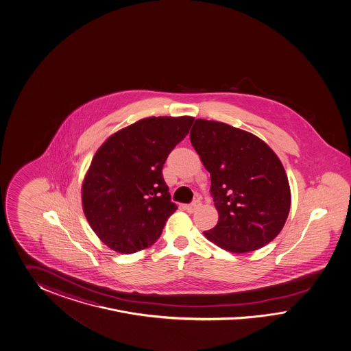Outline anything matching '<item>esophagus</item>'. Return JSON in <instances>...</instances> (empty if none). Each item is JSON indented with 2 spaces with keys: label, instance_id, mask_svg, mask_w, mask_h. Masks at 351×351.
<instances>
[{
  "label": "esophagus",
  "instance_id": "34e87169",
  "mask_svg": "<svg viewBox=\"0 0 351 351\" xmlns=\"http://www.w3.org/2000/svg\"><path fill=\"white\" fill-rule=\"evenodd\" d=\"M199 207H201V202H199V201H194V202H191V204L185 206V210H186L188 213H195Z\"/></svg>",
  "mask_w": 351,
  "mask_h": 351
}]
</instances>
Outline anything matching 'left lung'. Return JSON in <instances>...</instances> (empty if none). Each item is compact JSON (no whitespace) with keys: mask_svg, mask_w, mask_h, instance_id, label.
Masks as SVG:
<instances>
[{"mask_svg":"<svg viewBox=\"0 0 351 351\" xmlns=\"http://www.w3.org/2000/svg\"><path fill=\"white\" fill-rule=\"evenodd\" d=\"M191 141L211 175L219 213L204 237L233 254L270 243L291 208L287 173L273 149L251 132L207 119H195Z\"/></svg>","mask_w":351,"mask_h":351,"instance_id":"1","label":"left lung"}]
</instances>
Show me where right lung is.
I'll list each match as a JSON object with an SVG mask.
<instances>
[{"label":"right lung","mask_w":351,"mask_h":351,"mask_svg":"<svg viewBox=\"0 0 351 351\" xmlns=\"http://www.w3.org/2000/svg\"><path fill=\"white\" fill-rule=\"evenodd\" d=\"M194 118L149 117L110 135L96 150L82 181V208L110 250L134 254L160 238L178 210L162 169Z\"/></svg>","instance_id":"add662e5"}]
</instances>
